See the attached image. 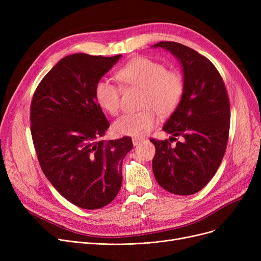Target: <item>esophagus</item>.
<instances>
[{"label":"esophagus","instance_id":"1","mask_svg":"<svg viewBox=\"0 0 261 261\" xmlns=\"http://www.w3.org/2000/svg\"><path fill=\"white\" fill-rule=\"evenodd\" d=\"M142 141H143V140H142V139H139V138H133V139H132V143H133L134 146H138Z\"/></svg>","mask_w":261,"mask_h":261}]
</instances>
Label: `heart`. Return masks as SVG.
I'll return each mask as SVG.
<instances>
[{"label": "heart", "mask_w": 261, "mask_h": 261, "mask_svg": "<svg viewBox=\"0 0 261 261\" xmlns=\"http://www.w3.org/2000/svg\"><path fill=\"white\" fill-rule=\"evenodd\" d=\"M122 85L143 89L141 106L144 110L126 113L115 120L113 129L118 135L141 138L160 121L159 113L169 115L182 100L185 82L181 73L168 71L163 63L147 57H136L122 65L116 73ZM95 99L111 115L120 109L121 89L108 78H101L95 86Z\"/></svg>", "instance_id": "obj_1"}]
</instances>
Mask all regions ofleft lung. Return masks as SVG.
<instances>
[{
    "label": "left lung",
    "instance_id": "8db88e82",
    "mask_svg": "<svg viewBox=\"0 0 261 261\" xmlns=\"http://www.w3.org/2000/svg\"><path fill=\"white\" fill-rule=\"evenodd\" d=\"M169 50L183 67L185 90L181 102L163 130L171 139L182 136L175 147L150 140L155 147L152 169L155 180L174 195L200 191L220 166L229 131V100L223 79L215 65L195 49L163 41L153 45Z\"/></svg>",
    "mask_w": 261,
    "mask_h": 261
}]
</instances>
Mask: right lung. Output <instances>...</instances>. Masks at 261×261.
Segmentation results:
<instances>
[{"label":"right lung","mask_w":261,"mask_h":261,"mask_svg":"<svg viewBox=\"0 0 261 261\" xmlns=\"http://www.w3.org/2000/svg\"><path fill=\"white\" fill-rule=\"evenodd\" d=\"M73 54L41 80L31 106V132L41 169L58 193L85 210H98L120 190L129 136L99 141L110 127L95 86L119 60Z\"/></svg>","instance_id":"add662e5"}]
</instances>
